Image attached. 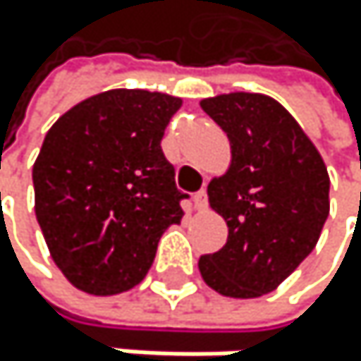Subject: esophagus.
Instances as JSON below:
<instances>
[{
    "instance_id": "obj_1",
    "label": "esophagus",
    "mask_w": 361,
    "mask_h": 361,
    "mask_svg": "<svg viewBox=\"0 0 361 361\" xmlns=\"http://www.w3.org/2000/svg\"><path fill=\"white\" fill-rule=\"evenodd\" d=\"M192 201H195L197 210H205V207H207V192H205V188H201L199 192H195Z\"/></svg>"
}]
</instances>
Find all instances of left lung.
Instances as JSON below:
<instances>
[{"instance_id": "obj_1", "label": "left lung", "mask_w": 361, "mask_h": 361, "mask_svg": "<svg viewBox=\"0 0 361 361\" xmlns=\"http://www.w3.org/2000/svg\"><path fill=\"white\" fill-rule=\"evenodd\" d=\"M201 108L227 134L231 166L207 186L227 243L201 255L199 271L225 297H262L316 247L329 216L327 166L293 114L267 94H219Z\"/></svg>"}]
</instances>
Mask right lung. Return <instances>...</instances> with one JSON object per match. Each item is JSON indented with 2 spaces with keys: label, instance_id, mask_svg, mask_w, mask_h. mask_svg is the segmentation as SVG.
<instances>
[{
  "label": "right lung",
  "instance_id": "1",
  "mask_svg": "<svg viewBox=\"0 0 361 361\" xmlns=\"http://www.w3.org/2000/svg\"><path fill=\"white\" fill-rule=\"evenodd\" d=\"M182 99L106 90L62 114L34 162V210L58 269L88 295L142 281L169 225L182 221L175 169L160 147Z\"/></svg>",
  "mask_w": 361,
  "mask_h": 361
}]
</instances>
